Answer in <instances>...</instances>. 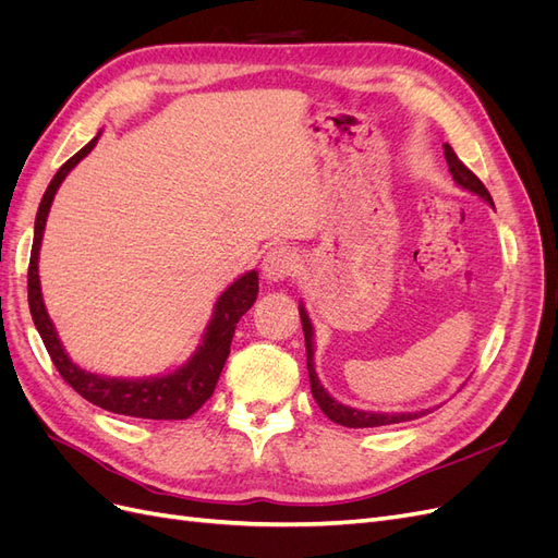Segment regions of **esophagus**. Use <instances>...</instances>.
<instances>
[{
  "label": "esophagus",
  "instance_id": "1",
  "mask_svg": "<svg viewBox=\"0 0 558 558\" xmlns=\"http://www.w3.org/2000/svg\"><path fill=\"white\" fill-rule=\"evenodd\" d=\"M298 272V253L289 246H275L263 258V277L267 281H283Z\"/></svg>",
  "mask_w": 558,
  "mask_h": 558
}]
</instances>
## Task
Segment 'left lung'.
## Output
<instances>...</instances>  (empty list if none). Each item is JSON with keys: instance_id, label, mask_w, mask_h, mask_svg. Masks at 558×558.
Here are the masks:
<instances>
[{"instance_id": "left-lung-1", "label": "left lung", "mask_w": 558, "mask_h": 558, "mask_svg": "<svg viewBox=\"0 0 558 558\" xmlns=\"http://www.w3.org/2000/svg\"><path fill=\"white\" fill-rule=\"evenodd\" d=\"M445 158L449 165V172L453 177V181L461 185V189L480 195L484 202L494 207V199L488 195V191L484 189V183L472 174L468 167L459 160V156L453 154V148L449 144H445ZM300 320H302V332H305V347H307V373H310V384H312V396L318 402L320 412H324L330 421L347 428H375V426H388V424H400V421H412L428 414L426 412H408V414H379V412H363V410H353L347 408V404L337 402L335 398L328 396V391L320 386L316 373H314V330H312V320L305 312V307L300 305Z\"/></svg>"}]
</instances>
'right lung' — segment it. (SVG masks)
Returning <instances> with one entry per match:
<instances>
[{"label":"right lung","mask_w":558,"mask_h":558,"mask_svg":"<svg viewBox=\"0 0 558 558\" xmlns=\"http://www.w3.org/2000/svg\"><path fill=\"white\" fill-rule=\"evenodd\" d=\"M97 137L60 167L41 197L37 221H35V242H32V256H29V269H27V300H29L32 320H35V326L46 344L48 356L58 367L62 379L88 402L97 404V408H102L107 412L137 416V418H158V421L189 418L214 393L216 381L221 377V369L230 353V342H232L234 328H238V320L251 310L253 302H256L258 272L256 269H251V272H246L244 277H240L238 281L228 286L223 295L216 300L214 316L205 330V337H202V344L197 347V351L193 353L189 363H183L170 375L146 377V379L99 377V375L86 373V369H81L76 363H72L58 340L53 320H50L44 307L41 283H39V248H41L46 218H48L50 205H53V197L60 189V183L74 170L78 160H83L90 154L93 146L97 144Z\"/></svg>","instance_id":"right-lung-1"}]
</instances>
